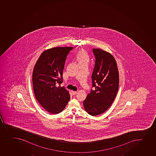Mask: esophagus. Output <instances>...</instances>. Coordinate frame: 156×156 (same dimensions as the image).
<instances>
[{"label":"esophagus","instance_id":"esophagus-1","mask_svg":"<svg viewBox=\"0 0 156 156\" xmlns=\"http://www.w3.org/2000/svg\"><path fill=\"white\" fill-rule=\"evenodd\" d=\"M72 92H73V95H76L77 93V92H76V91H72Z\"/></svg>","mask_w":156,"mask_h":156}]
</instances>
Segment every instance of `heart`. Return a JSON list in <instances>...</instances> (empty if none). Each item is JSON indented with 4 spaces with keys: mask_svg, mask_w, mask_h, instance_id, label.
Masks as SVG:
<instances>
[{
    "mask_svg": "<svg viewBox=\"0 0 156 156\" xmlns=\"http://www.w3.org/2000/svg\"><path fill=\"white\" fill-rule=\"evenodd\" d=\"M76 59L79 63H87L89 61V56L88 53L85 50H80L76 55Z\"/></svg>",
    "mask_w": 156,
    "mask_h": 156,
    "instance_id": "b5f03b06",
    "label": "heart"
}]
</instances>
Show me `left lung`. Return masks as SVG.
Instances as JSON below:
<instances>
[{"label":"left lung","mask_w":156,"mask_h":156,"mask_svg":"<svg viewBox=\"0 0 156 156\" xmlns=\"http://www.w3.org/2000/svg\"><path fill=\"white\" fill-rule=\"evenodd\" d=\"M95 64L92 74V87L83 102L85 111L92 116L103 114L115 99L119 86V74L112 55L99 48H93Z\"/></svg>","instance_id":"left-lung-1"}]
</instances>
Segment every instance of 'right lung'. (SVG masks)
Masks as SVG:
<instances>
[{
	"label": "right lung",
	"mask_w": 156,
	"mask_h": 156,
	"mask_svg": "<svg viewBox=\"0 0 156 156\" xmlns=\"http://www.w3.org/2000/svg\"><path fill=\"white\" fill-rule=\"evenodd\" d=\"M73 47H56L45 50L39 56L32 73L35 98L51 114L63 111L70 98L64 87L63 71L65 60Z\"/></svg>",
	"instance_id": "right-lung-1"
}]
</instances>
